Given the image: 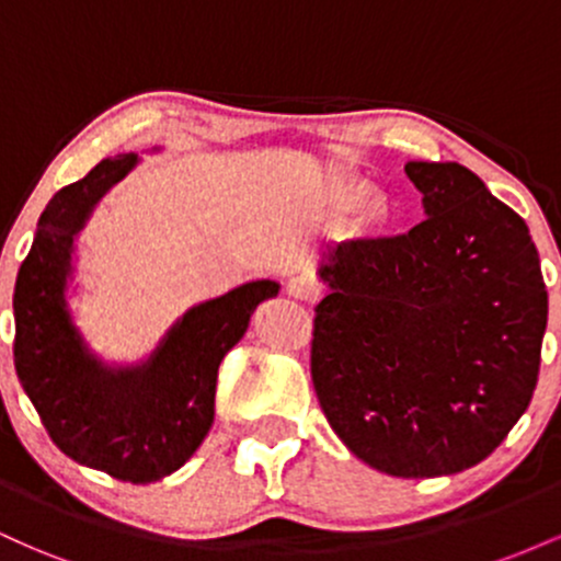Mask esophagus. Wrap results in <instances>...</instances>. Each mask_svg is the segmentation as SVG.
Instances as JSON below:
<instances>
[{
    "instance_id": "obj_1",
    "label": "esophagus",
    "mask_w": 561,
    "mask_h": 561,
    "mask_svg": "<svg viewBox=\"0 0 561 561\" xmlns=\"http://www.w3.org/2000/svg\"><path fill=\"white\" fill-rule=\"evenodd\" d=\"M287 295L295 300H302V302H317L319 300V287L313 285L311 279H306V276H293V279L287 282Z\"/></svg>"
}]
</instances>
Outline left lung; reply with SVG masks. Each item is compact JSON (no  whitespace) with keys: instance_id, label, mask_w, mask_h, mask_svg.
I'll return each instance as SVG.
<instances>
[{"instance_id":"left-lung-1","label":"left lung","mask_w":561,"mask_h":561,"mask_svg":"<svg viewBox=\"0 0 561 561\" xmlns=\"http://www.w3.org/2000/svg\"><path fill=\"white\" fill-rule=\"evenodd\" d=\"M424 218L340 242L311 379L330 427L392 478L480 465L530 405L549 293L527 224L459 163H405Z\"/></svg>"}]
</instances>
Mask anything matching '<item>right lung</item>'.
I'll return each mask as SVG.
<instances>
[{"label": "right lung", "mask_w": 561, "mask_h": 561, "mask_svg": "<svg viewBox=\"0 0 561 561\" xmlns=\"http://www.w3.org/2000/svg\"><path fill=\"white\" fill-rule=\"evenodd\" d=\"M134 165L131 152L102 160L49 199L18 272L12 353L18 379L62 454L147 485L176 472L208 435L218 364L240 343L255 306L274 298L279 285L250 282L192 308L137 369L113 371L96 362L66 311L70 250L96 199Z\"/></svg>", "instance_id": "add662e5"}]
</instances>
